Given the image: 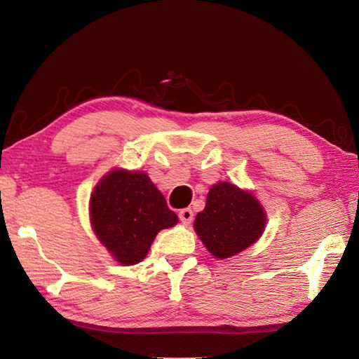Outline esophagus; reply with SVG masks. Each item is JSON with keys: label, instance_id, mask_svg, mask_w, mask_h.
Returning a JSON list of instances; mask_svg holds the SVG:
<instances>
[{"label": "esophagus", "instance_id": "obj_1", "mask_svg": "<svg viewBox=\"0 0 359 359\" xmlns=\"http://www.w3.org/2000/svg\"><path fill=\"white\" fill-rule=\"evenodd\" d=\"M178 215H180V220H181L182 223H186V224L192 223V220H194V212H192V209H190V208L181 209Z\"/></svg>", "mask_w": 359, "mask_h": 359}]
</instances>
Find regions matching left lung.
<instances>
[{
    "instance_id": "8db88e82",
    "label": "left lung",
    "mask_w": 359,
    "mask_h": 359,
    "mask_svg": "<svg viewBox=\"0 0 359 359\" xmlns=\"http://www.w3.org/2000/svg\"><path fill=\"white\" fill-rule=\"evenodd\" d=\"M265 224V209L257 198L223 181L210 187L206 208L196 214L194 228L208 251L223 260L255 243Z\"/></svg>"
}]
</instances>
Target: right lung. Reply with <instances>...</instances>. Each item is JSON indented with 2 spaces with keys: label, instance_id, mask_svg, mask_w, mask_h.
<instances>
[{
  "label": "right lung",
  "instance_id": "1",
  "mask_svg": "<svg viewBox=\"0 0 359 359\" xmlns=\"http://www.w3.org/2000/svg\"><path fill=\"white\" fill-rule=\"evenodd\" d=\"M90 220L116 262L135 265L147 255L156 233L177 224L178 217L147 173L116 169L94 189Z\"/></svg>",
  "mask_w": 359,
  "mask_h": 359
}]
</instances>
